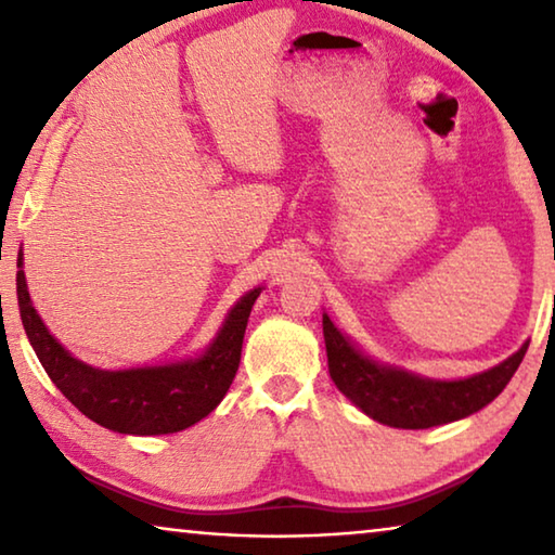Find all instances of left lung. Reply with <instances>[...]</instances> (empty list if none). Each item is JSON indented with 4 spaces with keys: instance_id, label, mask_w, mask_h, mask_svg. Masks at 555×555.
Wrapping results in <instances>:
<instances>
[{
    "instance_id": "1",
    "label": "left lung",
    "mask_w": 555,
    "mask_h": 555,
    "mask_svg": "<svg viewBox=\"0 0 555 555\" xmlns=\"http://www.w3.org/2000/svg\"><path fill=\"white\" fill-rule=\"evenodd\" d=\"M323 337L335 387L370 418L411 430L453 424L485 409L509 384L529 347L526 340L496 367L473 377L430 379L362 352L327 313H323Z\"/></svg>"
}]
</instances>
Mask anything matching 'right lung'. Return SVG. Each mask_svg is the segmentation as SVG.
Returning <instances> with one entry per match:
<instances>
[{
	"label": "right lung",
	"mask_w": 555,
	"mask_h": 555,
	"mask_svg": "<svg viewBox=\"0 0 555 555\" xmlns=\"http://www.w3.org/2000/svg\"><path fill=\"white\" fill-rule=\"evenodd\" d=\"M16 267L18 313L46 374L80 413L125 436L178 434L218 409L240 367L251 306L264 291V286L247 291L201 354L168 364L100 370L73 357L41 321L26 286L22 249Z\"/></svg>",
	"instance_id": "obj_1"
}]
</instances>
